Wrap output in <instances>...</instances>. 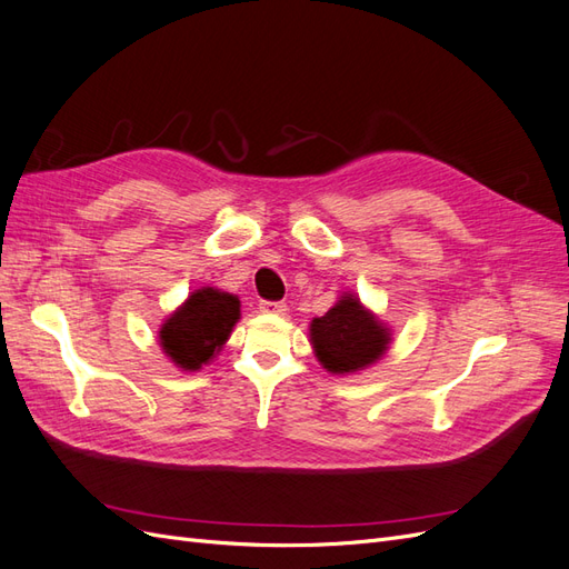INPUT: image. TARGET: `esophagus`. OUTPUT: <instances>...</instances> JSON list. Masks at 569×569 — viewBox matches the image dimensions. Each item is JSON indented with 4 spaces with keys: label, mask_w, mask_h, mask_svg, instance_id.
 Listing matches in <instances>:
<instances>
[{
    "label": "esophagus",
    "mask_w": 569,
    "mask_h": 569,
    "mask_svg": "<svg viewBox=\"0 0 569 569\" xmlns=\"http://www.w3.org/2000/svg\"><path fill=\"white\" fill-rule=\"evenodd\" d=\"M258 308H261L263 313L284 316V311H287V303H284V301H261V303H258Z\"/></svg>",
    "instance_id": "obj_1"
}]
</instances>
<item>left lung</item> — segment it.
<instances>
[{
  "mask_svg": "<svg viewBox=\"0 0 569 569\" xmlns=\"http://www.w3.org/2000/svg\"><path fill=\"white\" fill-rule=\"evenodd\" d=\"M311 343L322 368L343 375L375 363L389 349V332L356 297L347 295L322 318H313Z\"/></svg>",
  "mask_w": 569,
  "mask_h": 569,
  "instance_id": "left-lung-1",
  "label": "left lung"
}]
</instances>
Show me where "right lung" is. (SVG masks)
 <instances>
[{
    "mask_svg": "<svg viewBox=\"0 0 569 569\" xmlns=\"http://www.w3.org/2000/svg\"><path fill=\"white\" fill-rule=\"evenodd\" d=\"M237 320L239 299L234 295L211 287L197 289L161 325V347L178 368L199 370L228 341Z\"/></svg>",
    "mask_w": 569,
    "mask_h": 569,
    "instance_id": "add662e5",
    "label": "right lung"
}]
</instances>
